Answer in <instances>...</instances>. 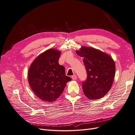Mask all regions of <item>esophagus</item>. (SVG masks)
Returning a JSON list of instances; mask_svg holds the SVG:
<instances>
[{"label": "esophagus", "mask_w": 135, "mask_h": 135, "mask_svg": "<svg viewBox=\"0 0 135 135\" xmlns=\"http://www.w3.org/2000/svg\"><path fill=\"white\" fill-rule=\"evenodd\" d=\"M77 75H73V76H72V79L73 80H75V79H77Z\"/></svg>", "instance_id": "1"}]
</instances>
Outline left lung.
<instances>
[{
	"label": "left lung",
	"mask_w": 135,
	"mask_h": 135,
	"mask_svg": "<svg viewBox=\"0 0 135 135\" xmlns=\"http://www.w3.org/2000/svg\"><path fill=\"white\" fill-rule=\"evenodd\" d=\"M77 54L83 57L87 79L82 84L85 95L91 100L104 97L112 86L115 64L110 55L93 47L81 46Z\"/></svg>",
	"instance_id": "1"
}]
</instances>
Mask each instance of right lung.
<instances>
[{"instance_id": "right-lung-1", "label": "right lung", "mask_w": 135, "mask_h": 135, "mask_svg": "<svg viewBox=\"0 0 135 135\" xmlns=\"http://www.w3.org/2000/svg\"><path fill=\"white\" fill-rule=\"evenodd\" d=\"M61 52L55 49L46 50L33 60L28 68V81L40 99L53 102L61 95L71 78L65 75V68L58 63Z\"/></svg>"}]
</instances>
